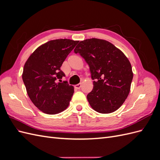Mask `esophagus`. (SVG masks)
Wrapping results in <instances>:
<instances>
[{
    "instance_id": "1",
    "label": "esophagus",
    "mask_w": 160,
    "mask_h": 160,
    "mask_svg": "<svg viewBox=\"0 0 160 160\" xmlns=\"http://www.w3.org/2000/svg\"><path fill=\"white\" fill-rule=\"evenodd\" d=\"M74 87H75V88L77 89H80L81 87V83H79V84L75 85Z\"/></svg>"
}]
</instances>
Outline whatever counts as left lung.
Instances as JSON below:
<instances>
[{"label": "left lung", "instance_id": "1", "mask_svg": "<svg viewBox=\"0 0 160 160\" xmlns=\"http://www.w3.org/2000/svg\"><path fill=\"white\" fill-rule=\"evenodd\" d=\"M89 66L93 89L87 96L91 107L100 113H110L123 105L129 93L132 67L127 57L108 41L89 38L74 50Z\"/></svg>", "mask_w": 160, "mask_h": 160}]
</instances>
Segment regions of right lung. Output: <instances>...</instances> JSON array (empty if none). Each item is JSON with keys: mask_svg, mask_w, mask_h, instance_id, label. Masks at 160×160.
I'll use <instances>...</instances> for the list:
<instances>
[{"mask_svg": "<svg viewBox=\"0 0 160 160\" xmlns=\"http://www.w3.org/2000/svg\"><path fill=\"white\" fill-rule=\"evenodd\" d=\"M78 42L67 38L48 41L38 47L24 65L22 77L27 94L43 113L57 114L69 105L74 88L57 79L65 76L61 67Z\"/></svg>", "mask_w": 160, "mask_h": 160, "instance_id": "add662e5", "label": "right lung"}]
</instances>
